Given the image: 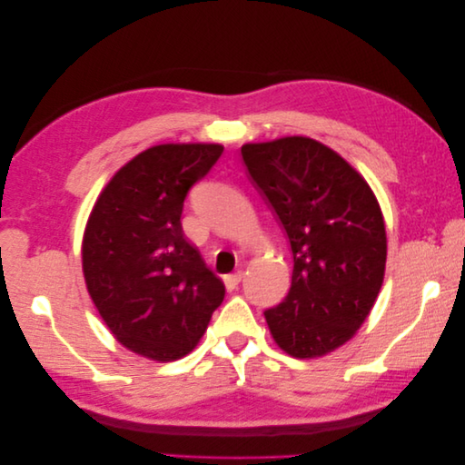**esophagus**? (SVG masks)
<instances>
[{
	"label": "esophagus",
	"instance_id": "esophagus-1",
	"mask_svg": "<svg viewBox=\"0 0 465 465\" xmlns=\"http://www.w3.org/2000/svg\"><path fill=\"white\" fill-rule=\"evenodd\" d=\"M223 281H224V287H227V291H234L238 287V283H241V281H242V272L224 275Z\"/></svg>",
	"mask_w": 465,
	"mask_h": 465
}]
</instances>
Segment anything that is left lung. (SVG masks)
Wrapping results in <instances>:
<instances>
[{
  "label": "left lung",
  "mask_w": 465,
  "mask_h": 465,
  "mask_svg": "<svg viewBox=\"0 0 465 465\" xmlns=\"http://www.w3.org/2000/svg\"><path fill=\"white\" fill-rule=\"evenodd\" d=\"M241 153L292 252L291 289L263 312L267 326L292 357L326 355L355 335L382 287V211L367 180L316 139L281 137Z\"/></svg>",
  "instance_id": "left-lung-1"
}]
</instances>
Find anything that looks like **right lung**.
I'll return each mask as SVG.
<instances>
[{
    "instance_id": "add662e5",
    "label": "right lung",
    "mask_w": 465,
    "mask_h": 465,
    "mask_svg": "<svg viewBox=\"0 0 465 465\" xmlns=\"http://www.w3.org/2000/svg\"><path fill=\"white\" fill-rule=\"evenodd\" d=\"M223 153L215 143H166L139 153L98 195L83 236V273L116 340L153 361L198 345L224 299L182 231L190 188Z\"/></svg>"
}]
</instances>
